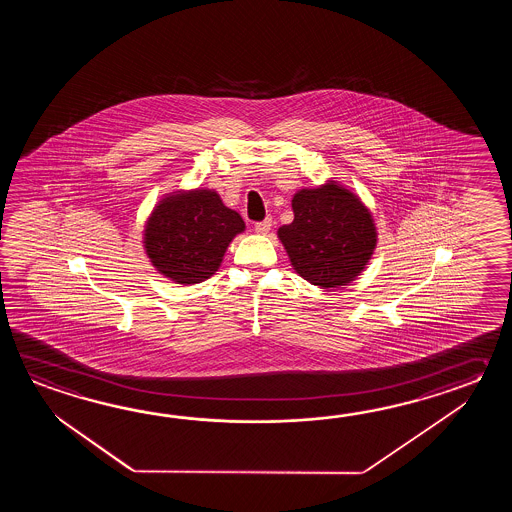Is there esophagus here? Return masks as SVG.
Instances as JSON below:
<instances>
[{
    "mask_svg": "<svg viewBox=\"0 0 512 512\" xmlns=\"http://www.w3.org/2000/svg\"><path fill=\"white\" fill-rule=\"evenodd\" d=\"M271 225H272L271 218L263 219V221H258V223H256V225H254V230H256V232H258V234H263V236H265V234H267V232H269V230H271Z\"/></svg>",
    "mask_w": 512,
    "mask_h": 512,
    "instance_id": "1",
    "label": "esophagus"
}]
</instances>
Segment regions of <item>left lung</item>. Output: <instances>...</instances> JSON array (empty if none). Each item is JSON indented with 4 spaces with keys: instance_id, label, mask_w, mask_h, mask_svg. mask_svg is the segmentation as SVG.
I'll return each mask as SVG.
<instances>
[{
    "instance_id": "left-lung-1",
    "label": "left lung",
    "mask_w": 512,
    "mask_h": 512,
    "mask_svg": "<svg viewBox=\"0 0 512 512\" xmlns=\"http://www.w3.org/2000/svg\"><path fill=\"white\" fill-rule=\"evenodd\" d=\"M293 223L278 230L289 260L304 280L318 287L353 282L377 245L370 210L359 197L329 181L293 197Z\"/></svg>"
}]
</instances>
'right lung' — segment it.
Listing matches in <instances>:
<instances>
[{"mask_svg":"<svg viewBox=\"0 0 512 512\" xmlns=\"http://www.w3.org/2000/svg\"><path fill=\"white\" fill-rule=\"evenodd\" d=\"M245 230L238 212L212 190L164 197L144 229V249L157 271L183 285L205 282L218 271L236 234Z\"/></svg>","mask_w":512,"mask_h":512,"instance_id":"obj_1","label":"right lung"}]
</instances>
